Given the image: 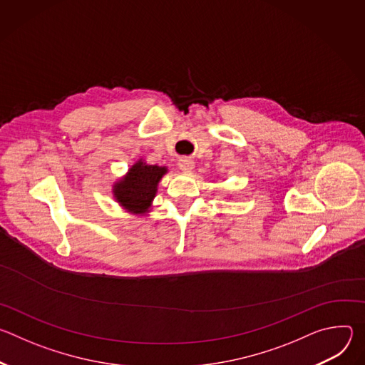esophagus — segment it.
Segmentation results:
<instances>
[{
    "label": "esophagus",
    "instance_id": "esophagus-1",
    "mask_svg": "<svg viewBox=\"0 0 365 365\" xmlns=\"http://www.w3.org/2000/svg\"><path fill=\"white\" fill-rule=\"evenodd\" d=\"M179 168L186 172V173H190L193 169H195V160L190 159V158H182L179 160Z\"/></svg>",
    "mask_w": 365,
    "mask_h": 365
}]
</instances>
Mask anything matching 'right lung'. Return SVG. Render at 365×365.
I'll use <instances>...</instances> for the list:
<instances>
[{"label":"right lung","mask_w":365,"mask_h":365,"mask_svg":"<svg viewBox=\"0 0 365 365\" xmlns=\"http://www.w3.org/2000/svg\"><path fill=\"white\" fill-rule=\"evenodd\" d=\"M169 172L166 166L148 165L144 159L134 162L127 173L113 185L115 202L133 215L144 217L153 207L162 178Z\"/></svg>","instance_id":"add662e5"}]
</instances>
